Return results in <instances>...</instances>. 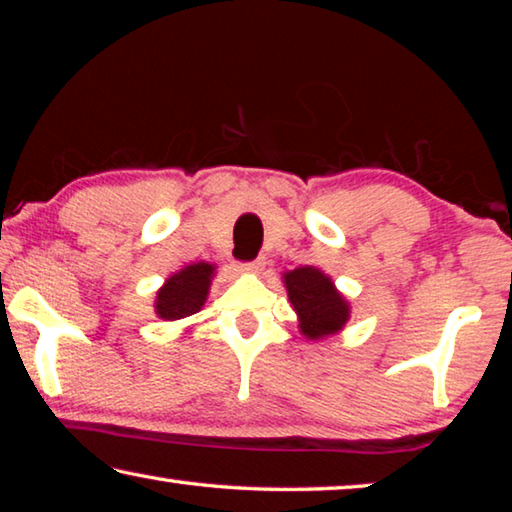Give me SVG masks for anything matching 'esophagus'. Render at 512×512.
I'll return each mask as SVG.
<instances>
[{
  "label": "esophagus",
  "mask_w": 512,
  "mask_h": 512,
  "mask_svg": "<svg viewBox=\"0 0 512 512\" xmlns=\"http://www.w3.org/2000/svg\"><path fill=\"white\" fill-rule=\"evenodd\" d=\"M264 259L262 257H257V259H253V262H244V264H239V268L244 273H259L264 268Z\"/></svg>",
  "instance_id": "esophagus-1"
}]
</instances>
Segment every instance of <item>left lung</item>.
I'll use <instances>...</instances> for the list:
<instances>
[{
    "instance_id": "1",
    "label": "left lung",
    "mask_w": 512,
    "mask_h": 512,
    "mask_svg": "<svg viewBox=\"0 0 512 512\" xmlns=\"http://www.w3.org/2000/svg\"><path fill=\"white\" fill-rule=\"evenodd\" d=\"M282 277L307 339L318 341L341 332L350 318V305L336 291L332 277L314 266H300Z\"/></svg>"
}]
</instances>
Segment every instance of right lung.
<instances>
[{"mask_svg":"<svg viewBox=\"0 0 512 512\" xmlns=\"http://www.w3.org/2000/svg\"><path fill=\"white\" fill-rule=\"evenodd\" d=\"M214 277V266L196 262L173 273L155 298V314L162 320H180L201 311Z\"/></svg>","mask_w":512,"mask_h":512,"instance_id":"right-lung-1","label":"right lung"}]
</instances>
